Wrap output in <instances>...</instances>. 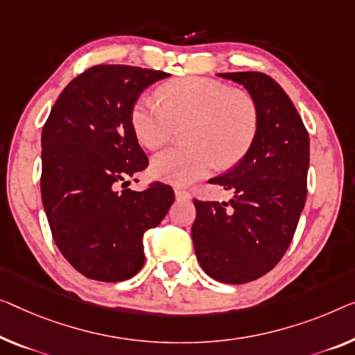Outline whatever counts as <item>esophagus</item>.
Segmentation results:
<instances>
[{
  "label": "esophagus",
  "instance_id": "1",
  "mask_svg": "<svg viewBox=\"0 0 355 355\" xmlns=\"http://www.w3.org/2000/svg\"><path fill=\"white\" fill-rule=\"evenodd\" d=\"M189 191H187V189H183V188H175V198L178 199V200H187V199H189Z\"/></svg>",
  "mask_w": 355,
  "mask_h": 355
}]
</instances>
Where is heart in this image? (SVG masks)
<instances>
[{
    "label": "heart",
    "instance_id": "obj_1",
    "mask_svg": "<svg viewBox=\"0 0 355 355\" xmlns=\"http://www.w3.org/2000/svg\"><path fill=\"white\" fill-rule=\"evenodd\" d=\"M161 102L145 95L130 110L137 140L156 150L184 124L188 145L168 148L151 161V173L162 182L189 184L215 166L241 161L260 127V108L250 94L216 79L189 76L159 89Z\"/></svg>",
    "mask_w": 355,
    "mask_h": 355
}]
</instances>
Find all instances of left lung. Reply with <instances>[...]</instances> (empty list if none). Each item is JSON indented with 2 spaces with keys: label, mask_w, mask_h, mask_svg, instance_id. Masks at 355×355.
<instances>
[{
  "label": "left lung",
  "mask_w": 355,
  "mask_h": 355,
  "mask_svg": "<svg viewBox=\"0 0 355 355\" xmlns=\"http://www.w3.org/2000/svg\"><path fill=\"white\" fill-rule=\"evenodd\" d=\"M244 86L260 108L250 150L211 180L234 191L230 202L194 199L191 228L196 257L210 277L245 284L282 260L308 194L309 134L292 100L260 71L218 73Z\"/></svg>",
  "instance_id": "1"
}]
</instances>
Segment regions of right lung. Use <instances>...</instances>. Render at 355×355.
Wrapping results in <instances>:
<instances>
[{"mask_svg": "<svg viewBox=\"0 0 355 355\" xmlns=\"http://www.w3.org/2000/svg\"><path fill=\"white\" fill-rule=\"evenodd\" d=\"M168 73L130 65H94L63 89L41 134V199L55 245L83 276L121 282L145 263L144 234L175 200L161 182L123 189L148 157L130 110Z\"/></svg>", "mask_w": 355, "mask_h": 355, "instance_id": "right-lung-1", "label": "right lung"}]
</instances>
